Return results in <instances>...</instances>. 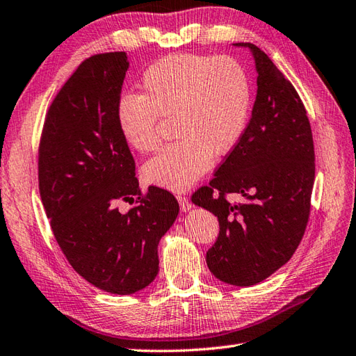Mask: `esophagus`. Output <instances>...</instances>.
I'll use <instances>...</instances> for the list:
<instances>
[{
	"label": "esophagus",
	"instance_id": "obj_1",
	"mask_svg": "<svg viewBox=\"0 0 356 356\" xmlns=\"http://www.w3.org/2000/svg\"><path fill=\"white\" fill-rule=\"evenodd\" d=\"M178 198V202H179V209H181V211H188L191 210L192 207H193V204L188 201V198H186V196H177Z\"/></svg>",
	"mask_w": 356,
	"mask_h": 356
}]
</instances>
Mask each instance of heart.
I'll return each mask as SVG.
<instances>
[{
  "label": "heart",
  "instance_id": "obj_1",
  "mask_svg": "<svg viewBox=\"0 0 356 356\" xmlns=\"http://www.w3.org/2000/svg\"><path fill=\"white\" fill-rule=\"evenodd\" d=\"M140 94L117 105V124L126 145L140 154L160 149V118H172L178 138L143 165L154 186L184 192L238 146L252 111L247 68L232 56L177 53L158 59L141 76Z\"/></svg>",
  "mask_w": 356,
  "mask_h": 356
}]
</instances>
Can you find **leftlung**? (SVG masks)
<instances>
[{
	"instance_id": "8db88e82",
	"label": "left lung",
	"mask_w": 356,
	"mask_h": 356,
	"mask_svg": "<svg viewBox=\"0 0 356 356\" xmlns=\"http://www.w3.org/2000/svg\"><path fill=\"white\" fill-rule=\"evenodd\" d=\"M257 94L247 131L209 186L192 196L219 220L207 251L216 279L251 286L285 265L302 241L311 211L315 154L309 118L294 86L266 54L250 42ZM238 193L241 203L225 196Z\"/></svg>"
}]
</instances>
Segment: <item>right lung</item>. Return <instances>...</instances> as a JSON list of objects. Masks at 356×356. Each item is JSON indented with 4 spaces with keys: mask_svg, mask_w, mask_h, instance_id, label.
Returning a JSON list of instances; mask_svg holds the SVG:
<instances>
[{
    "mask_svg": "<svg viewBox=\"0 0 356 356\" xmlns=\"http://www.w3.org/2000/svg\"><path fill=\"white\" fill-rule=\"evenodd\" d=\"M129 62L124 51L85 59L56 94L39 143V192L70 265L96 288L129 296L158 274V243L179 205L151 186L143 195L136 161L117 124ZM138 205L122 213V199Z\"/></svg>",
    "mask_w": 356,
    "mask_h": 356,
    "instance_id": "add662e5",
    "label": "right lung"
}]
</instances>
